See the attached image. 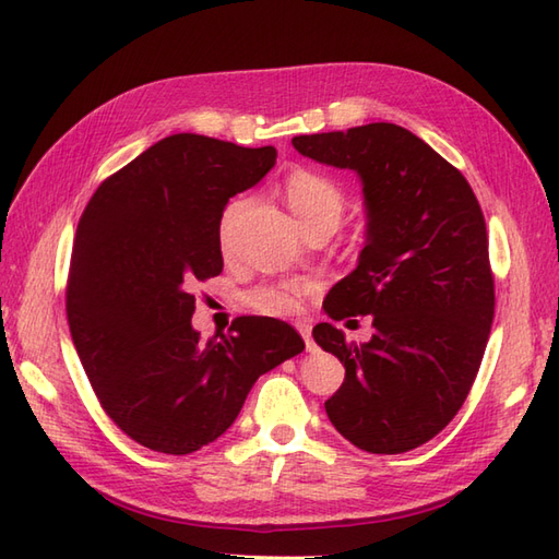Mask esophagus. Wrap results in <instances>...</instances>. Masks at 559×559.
Here are the masks:
<instances>
[{
    "instance_id": "esophagus-1",
    "label": "esophagus",
    "mask_w": 559,
    "mask_h": 559,
    "mask_svg": "<svg viewBox=\"0 0 559 559\" xmlns=\"http://www.w3.org/2000/svg\"><path fill=\"white\" fill-rule=\"evenodd\" d=\"M297 331H300V335L305 338V345H307V349L311 353V349H314V341H311V326H309V323L300 321V323H297Z\"/></svg>"
}]
</instances>
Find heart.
<instances>
[{"label":"heart","instance_id":"1","mask_svg":"<svg viewBox=\"0 0 559 559\" xmlns=\"http://www.w3.org/2000/svg\"><path fill=\"white\" fill-rule=\"evenodd\" d=\"M283 194L288 200L290 210L295 216L300 218V224L305 230L319 228V226H338L341 218L345 214L347 198L343 188L335 183V180L329 174L314 171V168H295L283 180ZM250 200H233L224 216H221V226H218V236L221 245L228 248L233 240V230H236L238 218L242 212L248 210ZM314 290L309 283H269V285H259V288L250 290L248 300L250 309H254L257 314L264 317H293L302 309L307 295Z\"/></svg>","mask_w":559,"mask_h":559}]
</instances>
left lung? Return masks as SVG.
I'll use <instances>...</instances> for the list:
<instances>
[{
  "label": "left lung",
  "mask_w": 559,
  "mask_h": 559,
  "mask_svg": "<svg viewBox=\"0 0 559 559\" xmlns=\"http://www.w3.org/2000/svg\"><path fill=\"white\" fill-rule=\"evenodd\" d=\"M293 145L365 183L367 245L323 307L333 321L371 314L373 335L347 343L333 323L311 335L345 367L326 400L331 424L359 450L400 455L455 419L481 367L496 314L481 204L460 168L395 123Z\"/></svg>",
  "instance_id": "left-lung-1"
}]
</instances>
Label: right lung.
<instances>
[{
    "label": "right lung",
    "mask_w": 559,
    "mask_h": 559,
    "mask_svg": "<svg viewBox=\"0 0 559 559\" xmlns=\"http://www.w3.org/2000/svg\"><path fill=\"white\" fill-rule=\"evenodd\" d=\"M274 164V147L168 135L104 178L78 221L67 283L75 353L107 417L154 452L210 445L259 376L305 349L271 317H240L221 341L190 323L194 285L224 269V206Z\"/></svg>",
    "instance_id": "right-lung-1"
}]
</instances>
